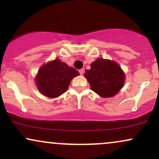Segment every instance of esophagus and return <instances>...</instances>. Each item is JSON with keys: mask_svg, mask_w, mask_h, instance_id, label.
<instances>
[{"mask_svg": "<svg viewBox=\"0 0 159 159\" xmlns=\"http://www.w3.org/2000/svg\"><path fill=\"white\" fill-rule=\"evenodd\" d=\"M84 72V69H80V70H79V73L81 75H83Z\"/></svg>", "mask_w": 159, "mask_h": 159, "instance_id": "1", "label": "esophagus"}]
</instances>
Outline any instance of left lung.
<instances>
[{"label": "left lung", "instance_id": "8db88e82", "mask_svg": "<svg viewBox=\"0 0 159 159\" xmlns=\"http://www.w3.org/2000/svg\"><path fill=\"white\" fill-rule=\"evenodd\" d=\"M86 69L84 77L91 90L103 98L114 96L123 87L125 75L117 63L111 60L98 58Z\"/></svg>", "mask_w": 159, "mask_h": 159}]
</instances>
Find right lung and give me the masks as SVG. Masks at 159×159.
Returning <instances> with one entry per match:
<instances>
[{
    "instance_id": "right-lung-1",
    "label": "right lung",
    "mask_w": 159,
    "mask_h": 159,
    "mask_svg": "<svg viewBox=\"0 0 159 159\" xmlns=\"http://www.w3.org/2000/svg\"><path fill=\"white\" fill-rule=\"evenodd\" d=\"M78 75L79 72L75 69L60 59H55L40 67L35 82L41 94L48 98H56L66 92L72 78Z\"/></svg>"
}]
</instances>
